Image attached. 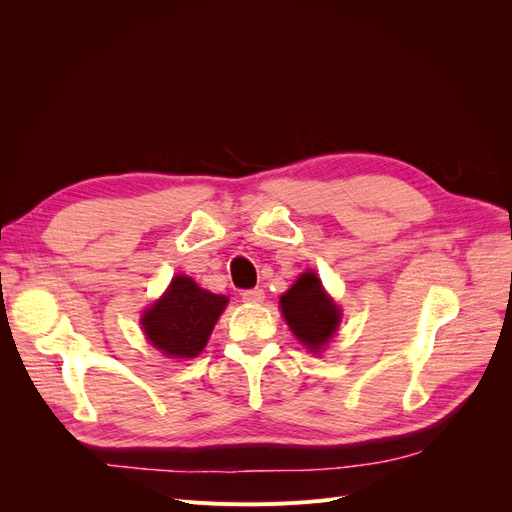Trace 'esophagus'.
<instances>
[{
  "instance_id": "34e87169",
  "label": "esophagus",
  "mask_w": 512,
  "mask_h": 512,
  "mask_svg": "<svg viewBox=\"0 0 512 512\" xmlns=\"http://www.w3.org/2000/svg\"><path fill=\"white\" fill-rule=\"evenodd\" d=\"M241 299H243L245 303H262V301H265V292H262L260 288L243 290V292H241Z\"/></svg>"
}]
</instances>
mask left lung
<instances>
[{
	"label": "left lung",
	"mask_w": 512,
	"mask_h": 512,
	"mask_svg": "<svg viewBox=\"0 0 512 512\" xmlns=\"http://www.w3.org/2000/svg\"><path fill=\"white\" fill-rule=\"evenodd\" d=\"M282 312L309 350H318L329 342L339 327V309L322 290L316 273H303L292 288L282 294Z\"/></svg>",
	"instance_id": "obj_1"
}]
</instances>
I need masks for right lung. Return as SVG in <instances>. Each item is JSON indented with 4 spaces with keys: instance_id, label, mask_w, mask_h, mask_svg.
I'll list each match as a JSON object with an SVG mask.
<instances>
[{
    "instance_id": "right-lung-1",
    "label": "right lung",
    "mask_w": 512,
    "mask_h": 512,
    "mask_svg": "<svg viewBox=\"0 0 512 512\" xmlns=\"http://www.w3.org/2000/svg\"><path fill=\"white\" fill-rule=\"evenodd\" d=\"M226 303L222 294L198 288L192 277L177 275L164 297L145 312L143 329L164 354L192 359L207 346Z\"/></svg>"
}]
</instances>
